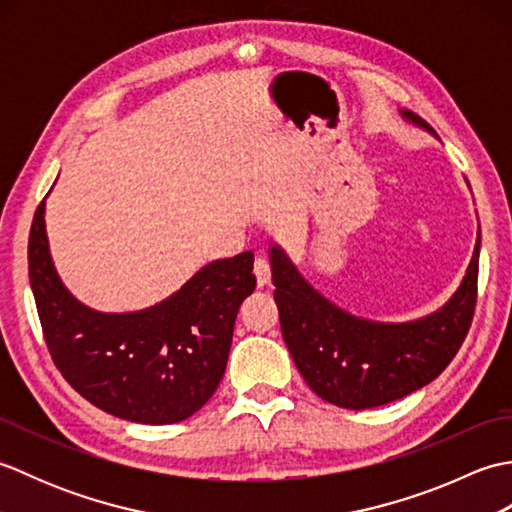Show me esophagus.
Returning a JSON list of instances; mask_svg holds the SVG:
<instances>
[{"label": "esophagus", "mask_w": 512, "mask_h": 512, "mask_svg": "<svg viewBox=\"0 0 512 512\" xmlns=\"http://www.w3.org/2000/svg\"><path fill=\"white\" fill-rule=\"evenodd\" d=\"M253 273L257 277V286L264 288L270 284V264L266 262V257H257L255 259V266H253Z\"/></svg>", "instance_id": "1"}]
</instances>
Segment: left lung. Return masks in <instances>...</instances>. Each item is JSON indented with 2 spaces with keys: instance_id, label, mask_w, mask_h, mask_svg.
<instances>
[{
  "instance_id": "obj_1",
  "label": "left lung",
  "mask_w": 512,
  "mask_h": 512,
  "mask_svg": "<svg viewBox=\"0 0 512 512\" xmlns=\"http://www.w3.org/2000/svg\"><path fill=\"white\" fill-rule=\"evenodd\" d=\"M407 121L433 129L411 112ZM281 334L303 380L343 409H372L409 396L438 378L469 334L477 301L480 237L455 295L409 323L358 319L319 295L279 246L270 248Z\"/></svg>"
}]
</instances>
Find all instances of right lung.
<instances>
[{"label": "right lung", "mask_w": 512, "mask_h": 512, "mask_svg": "<svg viewBox=\"0 0 512 512\" xmlns=\"http://www.w3.org/2000/svg\"><path fill=\"white\" fill-rule=\"evenodd\" d=\"M46 200L32 217L28 275L48 352L61 376L116 418L187 420L224 376L242 301L255 290L253 253L217 259L147 310L105 314L76 301L54 270Z\"/></svg>", "instance_id": "add662e5"}]
</instances>
